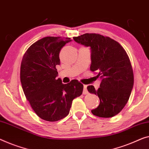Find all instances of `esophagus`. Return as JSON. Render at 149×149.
Segmentation results:
<instances>
[{
	"label": "esophagus",
	"mask_w": 149,
	"mask_h": 149,
	"mask_svg": "<svg viewBox=\"0 0 149 149\" xmlns=\"http://www.w3.org/2000/svg\"><path fill=\"white\" fill-rule=\"evenodd\" d=\"M84 89H83V94L84 95H87L88 94V91L87 89V85H84L83 86Z\"/></svg>",
	"instance_id": "esophagus-1"
}]
</instances>
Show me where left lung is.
Masks as SVG:
<instances>
[{
  "label": "left lung",
  "mask_w": 149,
  "mask_h": 149,
  "mask_svg": "<svg viewBox=\"0 0 149 149\" xmlns=\"http://www.w3.org/2000/svg\"><path fill=\"white\" fill-rule=\"evenodd\" d=\"M75 42L91 48L90 70L97 71L100 87H87L90 93L98 95L100 103L92 109L93 115L111 118L122 110L128 102L134 85V74L126 52L118 42L97 33H85L73 38Z\"/></svg>",
  "instance_id": "1"
}]
</instances>
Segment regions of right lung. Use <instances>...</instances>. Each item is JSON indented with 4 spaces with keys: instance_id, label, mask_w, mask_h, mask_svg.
Listing matches in <instances>:
<instances>
[{
    "instance_id": "1",
    "label": "right lung",
    "mask_w": 149,
    "mask_h": 149,
    "mask_svg": "<svg viewBox=\"0 0 149 149\" xmlns=\"http://www.w3.org/2000/svg\"><path fill=\"white\" fill-rule=\"evenodd\" d=\"M69 38L46 37L33 43L23 56L20 79L26 99L42 119L56 122L69 113L72 100L83 93V85L74 79L63 84L56 66L59 54Z\"/></svg>"
}]
</instances>
